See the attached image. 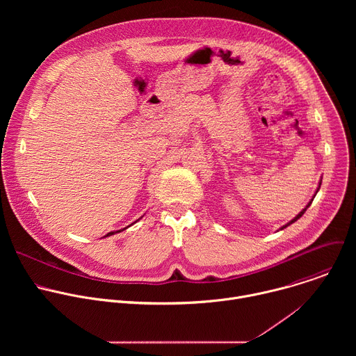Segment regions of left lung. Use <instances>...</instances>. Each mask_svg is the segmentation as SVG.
Here are the masks:
<instances>
[{
    "instance_id": "8db88e82",
    "label": "left lung",
    "mask_w": 356,
    "mask_h": 356,
    "mask_svg": "<svg viewBox=\"0 0 356 356\" xmlns=\"http://www.w3.org/2000/svg\"><path fill=\"white\" fill-rule=\"evenodd\" d=\"M320 186H321V180H320V184H318V188H320ZM318 188H317V191H318ZM314 197H316V194H314ZM312 202H313V198H312V201H310V202H309V204H307V206H306V209H302V210H301V211H300V213H298V214H297V216H296V217H294V218H293V220H291V221H289V222H287V224H286V225H283V227H282V228H280V229H283V228H286V227H289V225H290V224H293V222H294V221H297V220H298V218H300V217H301V216H302V214H304V213H306V210H307V209H309V207H310V204H312Z\"/></svg>"
}]
</instances>
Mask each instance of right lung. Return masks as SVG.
<instances>
[{"mask_svg":"<svg viewBox=\"0 0 356 356\" xmlns=\"http://www.w3.org/2000/svg\"><path fill=\"white\" fill-rule=\"evenodd\" d=\"M128 227H129V225H128ZM128 227H127V228H128ZM127 228H124V229H127ZM124 229H120V231H113V232H108V234H107V235H106V236H110V235H114V234H117V232H121V231H124ZM106 236H104V238H106Z\"/></svg>","mask_w":356,"mask_h":356,"instance_id":"1","label":"right lung"}]
</instances>
